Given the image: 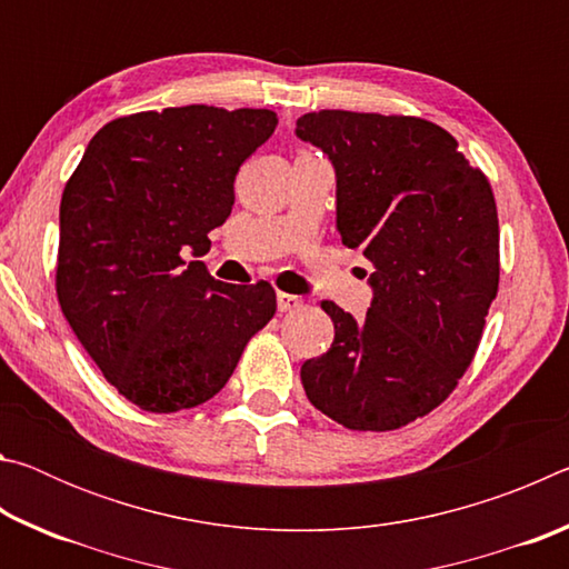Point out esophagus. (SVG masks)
<instances>
[{
	"label": "esophagus",
	"instance_id": "obj_1",
	"mask_svg": "<svg viewBox=\"0 0 569 569\" xmlns=\"http://www.w3.org/2000/svg\"><path fill=\"white\" fill-rule=\"evenodd\" d=\"M303 301L298 296H293V293H278V311L281 313H288V311H296L298 306H301Z\"/></svg>",
	"mask_w": 569,
	"mask_h": 569
}]
</instances>
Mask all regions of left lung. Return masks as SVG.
<instances>
[{
	"label": "left lung",
	"instance_id": "left-lung-1",
	"mask_svg": "<svg viewBox=\"0 0 569 569\" xmlns=\"http://www.w3.org/2000/svg\"><path fill=\"white\" fill-rule=\"evenodd\" d=\"M296 132L336 168L343 246L371 263L361 321L333 301V343L301 366L308 401L353 431L427 417L475 361L499 286V220L485 172L411 114L319 110Z\"/></svg>",
	"mask_w": 569,
	"mask_h": 569
}]
</instances>
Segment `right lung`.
Wrapping results in <instances>:
<instances>
[{
	"mask_svg": "<svg viewBox=\"0 0 569 569\" xmlns=\"http://www.w3.org/2000/svg\"><path fill=\"white\" fill-rule=\"evenodd\" d=\"M276 124L271 110L213 104L124 114L67 180L57 298L102 377L142 411L213 399L273 319L271 283L216 281L186 256L208 253L240 166Z\"/></svg>",
	"mask_w": 569,
	"mask_h": 569,
	"instance_id": "right-lung-1",
	"label": "right lung"
}]
</instances>
